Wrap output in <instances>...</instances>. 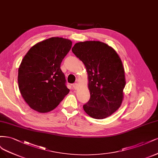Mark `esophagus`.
<instances>
[{
  "label": "esophagus",
  "instance_id": "esophagus-1",
  "mask_svg": "<svg viewBox=\"0 0 158 158\" xmlns=\"http://www.w3.org/2000/svg\"><path fill=\"white\" fill-rule=\"evenodd\" d=\"M73 89L76 90V89H77L78 88V85H77V83H74V84H73Z\"/></svg>",
  "mask_w": 158,
  "mask_h": 158
}]
</instances>
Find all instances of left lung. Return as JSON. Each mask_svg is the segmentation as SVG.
Returning a JSON list of instances; mask_svg holds the SVG:
<instances>
[{"mask_svg":"<svg viewBox=\"0 0 158 158\" xmlns=\"http://www.w3.org/2000/svg\"><path fill=\"white\" fill-rule=\"evenodd\" d=\"M72 52L84 64L90 98L85 112L97 119L108 118L121 106L126 85L125 69L115 50L100 41L79 42Z\"/></svg>","mask_w":158,"mask_h":158,"instance_id":"1","label":"left lung"}]
</instances>
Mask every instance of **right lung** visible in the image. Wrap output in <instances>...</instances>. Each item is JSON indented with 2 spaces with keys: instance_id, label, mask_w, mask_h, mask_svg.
Instances as JSON below:
<instances>
[{
  "instance_id": "obj_1",
  "label": "right lung",
  "mask_w": 158,
  "mask_h": 158,
  "mask_svg": "<svg viewBox=\"0 0 158 158\" xmlns=\"http://www.w3.org/2000/svg\"><path fill=\"white\" fill-rule=\"evenodd\" d=\"M72 45L69 39L51 37L35 44L25 55L18 82L20 93L31 109L47 113L69 93L60 64Z\"/></svg>"
}]
</instances>
